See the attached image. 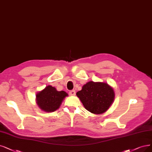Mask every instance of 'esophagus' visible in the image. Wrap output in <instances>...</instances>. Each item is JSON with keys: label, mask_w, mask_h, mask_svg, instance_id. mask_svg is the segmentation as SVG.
I'll return each instance as SVG.
<instances>
[{"label": "esophagus", "mask_w": 152, "mask_h": 152, "mask_svg": "<svg viewBox=\"0 0 152 152\" xmlns=\"http://www.w3.org/2000/svg\"><path fill=\"white\" fill-rule=\"evenodd\" d=\"M69 94H70V95H71V96H74V95H75V90H70V92H69Z\"/></svg>", "instance_id": "esophagus-1"}]
</instances>
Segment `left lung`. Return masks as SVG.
<instances>
[{
    "mask_svg": "<svg viewBox=\"0 0 152 152\" xmlns=\"http://www.w3.org/2000/svg\"><path fill=\"white\" fill-rule=\"evenodd\" d=\"M76 94L86 110L94 114L105 112L115 98L113 89L108 84L93 81L85 84Z\"/></svg>",
    "mask_w": 152,
    "mask_h": 152,
    "instance_id": "8db88e82",
    "label": "left lung"
}]
</instances>
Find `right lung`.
<instances>
[{
	"mask_svg": "<svg viewBox=\"0 0 152 152\" xmlns=\"http://www.w3.org/2000/svg\"><path fill=\"white\" fill-rule=\"evenodd\" d=\"M66 96L68 94L64 91H57L55 87L48 86L36 94V101L41 110L52 112L60 107Z\"/></svg>",
	"mask_w": 152,
	"mask_h": 152,
	"instance_id": "1",
	"label": "right lung"
}]
</instances>
